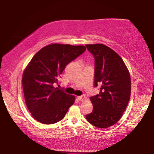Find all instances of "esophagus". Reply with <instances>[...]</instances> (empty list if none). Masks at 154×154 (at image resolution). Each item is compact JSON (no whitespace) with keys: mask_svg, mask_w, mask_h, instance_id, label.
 <instances>
[{"mask_svg":"<svg viewBox=\"0 0 154 154\" xmlns=\"http://www.w3.org/2000/svg\"><path fill=\"white\" fill-rule=\"evenodd\" d=\"M77 99L79 100V101H83L85 99H86V97H85L84 95H82V96H77Z\"/></svg>","mask_w":154,"mask_h":154,"instance_id":"esophagus-1","label":"esophagus"}]
</instances>
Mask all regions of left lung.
Instances as JSON below:
<instances>
[{
    "label": "left lung",
    "instance_id": "obj_1",
    "mask_svg": "<svg viewBox=\"0 0 154 154\" xmlns=\"http://www.w3.org/2000/svg\"><path fill=\"white\" fill-rule=\"evenodd\" d=\"M95 58L94 86H100V93L91 97L93 106L86 120L95 127L104 128L121 118L131 96L129 72L118 53L106 45H86Z\"/></svg>",
    "mask_w": 154,
    "mask_h": 154
}]
</instances>
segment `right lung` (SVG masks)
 Wrapping results in <instances>:
<instances>
[{
	"instance_id": "obj_1",
	"label": "right lung",
	"mask_w": 154,
	"mask_h": 154,
	"mask_svg": "<svg viewBox=\"0 0 154 154\" xmlns=\"http://www.w3.org/2000/svg\"><path fill=\"white\" fill-rule=\"evenodd\" d=\"M83 45L54 43L43 47L32 57L22 77L27 109L33 118L45 125L56 123L64 118L74 104L75 96L68 95L54 84L66 66L84 52Z\"/></svg>"
}]
</instances>
